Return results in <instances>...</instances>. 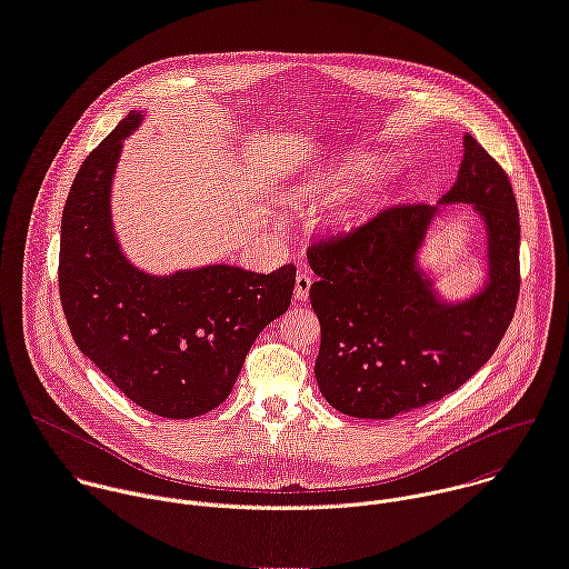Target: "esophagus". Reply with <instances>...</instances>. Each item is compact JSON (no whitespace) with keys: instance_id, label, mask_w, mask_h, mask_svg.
<instances>
[{"instance_id":"obj_1","label":"esophagus","mask_w":569,"mask_h":569,"mask_svg":"<svg viewBox=\"0 0 569 569\" xmlns=\"http://www.w3.org/2000/svg\"><path fill=\"white\" fill-rule=\"evenodd\" d=\"M310 286H312V274L308 270H301L295 279V299L297 301H308Z\"/></svg>"}]
</instances>
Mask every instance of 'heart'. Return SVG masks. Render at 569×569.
Wrapping results in <instances>:
<instances>
[{"instance_id":"heart-1","label":"heart","mask_w":569,"mask_h":569,"mask_svg":"<svg viewBox=\"0 0 569 569\" xmlns=\"http://www.w3.org/2000/svg\"><path fill=\"white\" fill-rule=\"evenodd\" d=\"M380 167V158L370 151H355V153H346L341 156L337 162H332L326 171L303 180L299 184L297 192V203H317V201H332L339 199L348 192H352L355 187H359L368 176H372V171ZM396 182V173L391 169L382 171L380 178H377L370 187V192L346 214V228H355L363 221H368L387 192L391 189V184Z\"/></svg>"}]
</instances>
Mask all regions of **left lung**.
<instances>
[{
    "label": "left lung",
    "mask_w": 569,
    "mask_h": 569,
    "mask_svg": "<svg viewBox=\"0 0 569 569\" xmlns=\"http://www.w3.org/2000/svg\"><path fill=\"white\" fill-rule=\"evenodd\" d=\"M458 178L438 206L382 212L346 239L308 250L321 323L315 377L343 416L391 420L442 400L493 355L518 301V208L507 173L469 133ZM469 204L486 232V279L451 300L421 263L441 212Z\"/></svg>",
    "instance_id": "left-lung-1"
}]
</instances>
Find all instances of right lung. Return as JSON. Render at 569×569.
<instances>
[{
	"label": "right lung",
	"mask_w": 569,
	"mask_h": 569,
	"mask_svg": "<svg viewBox=\"0 0 569 569\" xmlns=\"http://www.w3.org/2000/svg\"><path fill=\"white\" fill-rule=\"evenodd\" d=\"M129 111L82 162L62 212L60 299L78 348L138 407L169 420L230 396L259 332L292 299L297 268L270 274L208 263L169 274L138 268L120 246L111 189Z\"/></svg>",
	"instance_id": "obj_1"
}]
</instances>
